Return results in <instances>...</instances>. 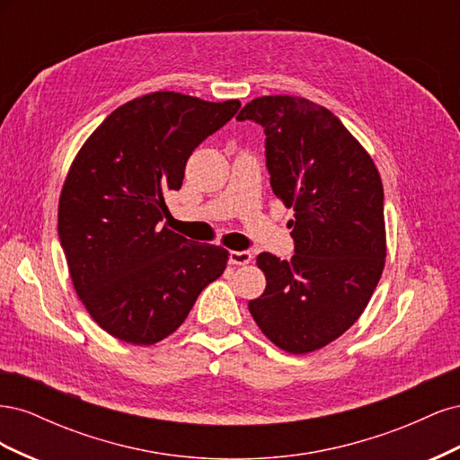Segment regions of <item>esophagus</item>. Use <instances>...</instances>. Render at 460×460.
<instances>
[{"instance_id": "1", "label": "esophagus", "mask_w": 460, "mask_h": 460, "mask_svg": "<svg viewBox=\"0 0 460 460\" xmlns=\"http://www.w3.org/2000/svg\"><path fill=\"white\" fill-rule=\"evenodd\" d=\"M228 259H230V264H249L253 255L249 252H230Z\"/></svg>"}]
</instances>
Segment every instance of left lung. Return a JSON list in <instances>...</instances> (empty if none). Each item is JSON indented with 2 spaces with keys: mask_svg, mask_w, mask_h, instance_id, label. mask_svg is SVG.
I'll return each mask as SVG.
<instances>
[{
  "mask_svg": "<svg viewBox=\"0 0 460 460\" xmlns=\"http://www.w3.org/2000/svg\"><path fill=\"white\" fill-rule=\"evenodd\" d=\"M238 120L267 136L278 199L294 207L296 255L261 253L267 276L249 313L276 347L305 355L338 340L363 314L385 264L384 188L374 161L341 120L294 95H262Z\"/></svg>",
  "mask_w": 460,
  "mask_h": 460,
  "instance_id": "1",
  "label": "left lung"
}]
</instances>
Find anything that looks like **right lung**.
I'll return each mask as SVG.
<instances>
[{"label":"right lung","mask_w":460,"mask_h":460,"mask_svg":"<svg viewBox=\"0 0 460 460\" xmlns=\"http://www.w3.org/2000/svg\"><path fill=\"white\" fill-rule=\"evenodd\" d=\"M240 105L153 92L115 109L75 157L59 198V240L76 296L113 338L153 345L171 336L225 272V247L186 240L161 220L191 151Z\"/></svg>","instance_id":"obj_1"}]
</instances>
